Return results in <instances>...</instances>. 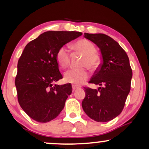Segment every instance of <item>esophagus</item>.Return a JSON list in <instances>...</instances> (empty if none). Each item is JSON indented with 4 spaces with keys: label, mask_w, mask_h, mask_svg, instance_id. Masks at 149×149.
Segmentation results:
<instances>
[{
    "label": "esophagus",
    "mask_w": 149,
    "mask_h": 149,
    "mask_svg": "<svg viewBox=\"0 0 149 149\" xmlns=\"http://www.w3.org/2000/svg\"><path fill=\"white\" fill-rule=\"evenodd\" d=\"M72 91H74L75 90H77V89L79 88L78 87H77V86H75V85H72Z\"/></svg>",
    "instance_id": "34e87169"
}]
</instances>
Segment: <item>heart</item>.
<instances>
[{
  "instance_id": "obj_1",
  "label": "heart",
  "mask_w": 149,
  "mask_h": 149,
  "mask_svg": "<svg viewBox=\"0 0 149 149\" xmlns=\"http://www.w3.org/2000/svg\"><path fill=\"white\" fill-rule=\"evenodd\" d=\"M74 47L84 55V58L81 63V66H87L90 69H94L99 65V57L95 54V46L86 39H81L74 44ZM56 61L60 67L66 68L69 64L70 57L69 50L66 46L59 49L56 54ZM89 73L84 68H71L64 73V79L66 82L74 85H81L88 78Z\"/></svg>"
}]
</instances>
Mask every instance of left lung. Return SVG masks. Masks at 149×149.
<instances>
[{"mask_svg": "<svg viewBox=\"0 0 149 149\" xmlns=\"http://www.w3.org/2000/svg\"><path fill=\"white\" fill-rule=\"evenodd\" d=\"M84 37L100 49L102 62L89 81L100 87H85L83 109L95 121H111L123 111L130 91L132 70L129 58L117 41L104 34L85 33Z\"/></svg>", "mask_w": 149, "mask_h": 149, "instance_id": "obj_1", "label": "left lung"}]
</instances>
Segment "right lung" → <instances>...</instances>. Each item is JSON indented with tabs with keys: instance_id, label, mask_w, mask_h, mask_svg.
<instances>
[{
	"instance_id": "add662e5",
	"label": "right lung",
	"mask_w": 149,
	"mask_h": 149,
	"mask_svg": "<svg viewBox=\"0 0 149 149\" xmlns=\"http://www.w3.org/2000/svg\"><path fill=\"white\" fill-rule=\"evenodd\" d=\"M82 35L79 32L48 31L26 45L17 63L15 87L20 107L32 119L47 123L58 117L72 93L56 61L59 49Z\"/></svg>"
}]
</instances>
